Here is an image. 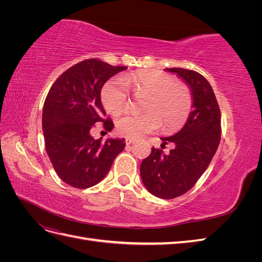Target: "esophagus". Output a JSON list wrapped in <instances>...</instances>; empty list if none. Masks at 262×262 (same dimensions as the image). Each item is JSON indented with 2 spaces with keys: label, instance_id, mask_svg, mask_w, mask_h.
<instances>
[{
  "label": "esophagus",
  "instance_id": "esophagus-1",
  "mask_svg": "<svg viewBox=\"0 0 262 262\" xmlns=\"http://www.w3.org/2000/svg\"><path fill=\"white\" fill-rule=\"evenodd\" d=\"M133 142H134V139H131V138H126V139H125V144H126V145L132 144Z\"/></svg>",
  "mask_w": 262,
  "mask_h": 262
}]
</instances>
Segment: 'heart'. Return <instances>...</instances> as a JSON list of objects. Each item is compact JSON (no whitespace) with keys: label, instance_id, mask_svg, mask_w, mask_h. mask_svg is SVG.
Returning a JSON list of instances; mask_svg holds the SVG:
<instances>
[{"label":"heart","instance_id":"b5f03b06","mask_svg":"<svg viewBox=\"0 0 262 262\" xmlns=\"http://www.w3.org/2000/svg\"><path fill=\"white\" fill-rule=\"evenodd\" d=\"M126 85L137 93L147 94L142 115L126 114L116 121L118 132L126 138H140L160 128L175 130L186 122L191 112L192 96L188 87L161 71H138L114 77L101 89V104L108 113L117 115L128 102Z\"/></svg>","mask_w":262,"mask_h":262}]
</instances>
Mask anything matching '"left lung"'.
Segmentation results:
<instances>
[{"label":"left lung","instance_id":"8db88e82","mask_svg":"<svg viewBox=\"0 0 262 262\" xmlns=\"http://www.w3.org/2000/svg\"><path fill=\"white\" fill-rule=\"evenodd\" d=\"M192 96V112L182 129L171 137L161 138L162 147L172 143L168 154L152 147L142 161L140 175L148 191L161 199H173L191 189L208 168L221 141V112L212 86L195 71L170 68Z\"/></svg>","mask_w":262,"mask_h":262}]
</instances>
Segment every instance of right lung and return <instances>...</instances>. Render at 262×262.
Listing matches in <instances>:
<instances>
[{
    "instance_id": "1",
    "label": "right lung",
    "mask_w": 262,
    "mask_h": 262,
    "mask_svg": "<svg viewBox=\"0 0 262 262\" xmlns=\"http://www.w3.org/2000/svg\"><path fill=\"white\" fill-rule=\"evenodd\" d=\"M126 67H113L89 59L68 69L53 83L42 109L45 146L58 176L77 189L97 185L105 178L116 156L125 147L124 139L95 140L91 129L96 122L107 131L114 122L105 118L102 86Z\"/></svg>"
}]
</instances>
